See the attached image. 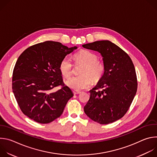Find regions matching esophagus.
<instances>
[{
    "mask_svg": "<svg viewBox=\"0 0 157 157\" xmlns=\"http://www.w3.org/2000/svg\"><path fill=\"white\" fill-rule=\"evenodd\" d=\"M73 94H75V95H76V94H80L81 93V91H73Z\"/></svg>",
    "mask_w": 157,
    "mask_h": 157,
    "instance_id": "1",
    "label": "esophagus"
}]
</instances>
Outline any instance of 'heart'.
Masks as SVG:
<instances>
[{
	"label": "heart",
	"instance_id": "obj_1",
	"mask_svg": "<svg viewBox=\"0 0 157 157\" xmlns=\"http://www.w3.org/2000/svg\"><path fill=\"white\" fill-rule=\"evenodd\" d=\"M76 63H82L84 66L80 71V75L73 76L66 81L68 87L76 91H80L90 86L92 79L99 81L105 71L102 61L98 59V55L89 50H81L74 56ZM59 70L63 76L68 78L73 73V64L68 56L64 57L59 65Z\"/></svg>",
	"mask_w": 157,
	"mask_h": 157
}]
</instances>
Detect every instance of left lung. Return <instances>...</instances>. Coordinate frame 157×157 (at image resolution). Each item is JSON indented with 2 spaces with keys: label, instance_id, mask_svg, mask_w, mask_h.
I'll use <instances>...</instances> for the list:
<instances>
[{
  "label": "left lung",
  "instance_id": "8db88e82",
  "mask_svg": "<svg viewBox=\"0 0 157 157\" xmlns=\"http://www.w3.org/2000/svg\"><path fill=\"white\" fill-rule=\"evenodd\" d=\"M84 48L97 51L102 56L105 71L90 93L84 107L85 114L100 124L122 118L129 109L137 89L135 67L130 56L109 40L84 44Z\"/></svg>",
  "mask_w": 157,
  "mask_h": 157
}]
</instances>
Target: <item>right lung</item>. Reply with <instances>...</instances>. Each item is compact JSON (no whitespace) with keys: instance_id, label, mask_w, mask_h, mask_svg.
Wrapping results in <instances>:
<instances>
[{"instance_id":"right-lung-1","label":"right lung","mask_w":157,"mask_h":157,"mask_svg":"<svg viewBox=\"0 0 157 157\" xmlns=\"http://www.w3.org/2000/svg\"><path fill=\"white\" fill-rule=\"evenodd\" d=\"M77 48L47 41L27 48L18 57L13 71L12 89L22 113L32 120L48 124L60 117L73 96L64 85L59 65ZM62 86L55 92L54 87Z\"/></svg>"}]
</instances>
